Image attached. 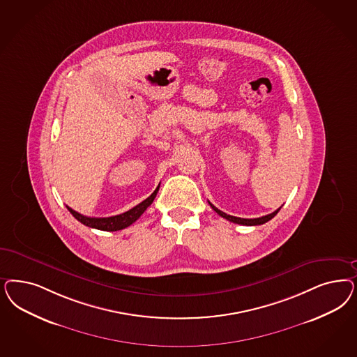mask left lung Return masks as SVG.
<instances>
[{"instance_id":"8db88e82","label":"left lung","mask_w":357,"mask_h":357,"mask_svg":"<svg viewBox=\"0 0 357 357\" xmlns=\"http://www.w3.org/2000/svg\"><path fill=\"white\" fill-rule=\"evenodd\" d=\"M208 204H210V202H208ZM210 206H211V208H213L217 214H219L220 217H223V218L227 219V220H230V222H234V223L243 225V226H259V225H264L265 222H268V220H271V219L273 218L277 213L280 211V208H281V207H280V208H277L276 211H273V213H271V214H268V215H264V217H260V218L245 219L229 215V214L220 211V210L214 206L213 204H210Z\"/></svg>"}]
</instances>
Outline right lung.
I'll return each instance as SVG.
<instances>
[{"label": "right lung", "instance_id": "1", "mask_svg": "<svg viewBox=\"0 0 357 357\" xmlns=\"http://www.w3.org/2000/svg\"><path fill=\"white\" fill-rule=\"evenodd\" d=\"M160 186V185H159ZM159 186L155 189V192L151 195L149 198H146L143 202H140L139 205H137L132 208H130L126 213L123 214H119V215H114V217H107V218H91V217H85V215H81L80 213L72 210L70 207H68L69 213L77 219L79 222H81L82 225L88 226V227H92V229H97V230L102 231H118L123 230L128 227L130 225H132L135 220H138L139 217L146 211V208L150 206L151 204L153 202L155 197L159 192Z\"/></svg>", "mask_w": 357, "mask_h": 357}]
</instances>
